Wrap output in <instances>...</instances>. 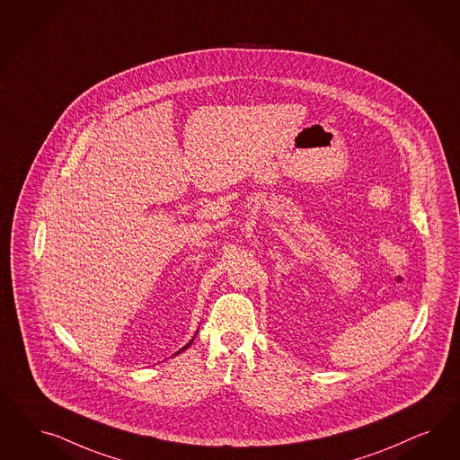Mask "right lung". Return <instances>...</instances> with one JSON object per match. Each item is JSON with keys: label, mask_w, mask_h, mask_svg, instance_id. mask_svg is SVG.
Here are the masks:
<instances>
[{"label": "right lung", "mask_w": 460, "mask_h": 460, "mask_svg": "<svg viewBox=\"0 0 460 460\" xmlns=\"http://www.w3.org/2000/svg\"><path fill=\"white\" fill-rule=\"evenodd\" d=\"M195 335H197V332H195ZM194 335V337H195ZM194 337H192V339H190V342H189V344H185V346H183V348L181 349V350H177V352H175V354H181V350H185V349L189 348V346H190V344H192V342H194ZM175 354H173V356H175Z\"/></svg>", "instance_id": "obj_1"}]
</instances>
